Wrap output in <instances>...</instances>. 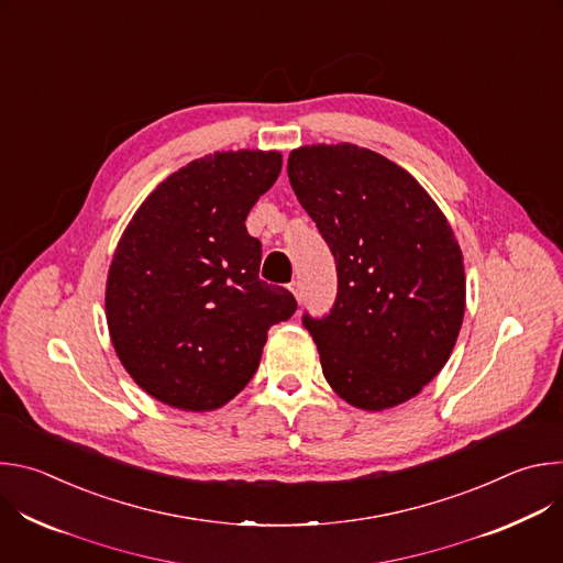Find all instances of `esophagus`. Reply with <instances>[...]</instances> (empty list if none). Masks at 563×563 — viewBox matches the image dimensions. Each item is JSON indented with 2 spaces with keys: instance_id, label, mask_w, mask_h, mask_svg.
Returning <instances> with one entry per match:
<instances>
[{
  "instance_id": "obj_1",
  "label": "esophagus",
  "mask_w": 563,
  "mask_h": 563,
  "mask_svg": "<svg viewBox=\"0 0 563 563\" xmlns=\"http://www.w3.org/2000/svg\"><path fill=\"white\" fill-rule=\"evenodd\" d=\"M289 291L296 296V300H300V298H302V285H300V280H291V283H289Z\"/></svg>"
}]
</instances>
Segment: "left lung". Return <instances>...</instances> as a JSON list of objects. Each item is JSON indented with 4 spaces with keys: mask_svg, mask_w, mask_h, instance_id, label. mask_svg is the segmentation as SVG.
<instances>
[{
    "mask_svg": "<svg viewBox=\"0 0 563 563\" xmlns=\"http://www.w3.org/2000/svg\"><path fill=\"white\" fill-rule=\"evenodd\" d=\"M287 176L336 261L330 313H302L328 383L361 410L406 404L443 369L463 323L452 227L406 169L350 142L291 151Z\"/></svg>",
    "mask_w": 563,
    "mask_h": 563,
    "instance_id": "1",
    "label": "left lung"
}]
</instances>
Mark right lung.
<instances>
[{
  "mask_svg": "<svg viewBox=\"0 0 563 563\" xmlns=\"http://www.w3.org/2000/svg\"><path fill=\"white\" fill-rule=\"evenodd\" d=\"M283 167L276 151L194 159L142 202L107 280V323L131 378L153 398L207 412L258 369L267 332L291 318L289 289L258 278L245 220Z\"/></svg>",
  "mask_w": 563,
  "mask_h": 563,
  "instance_id": "right-lung-1",
  "label": "right lung"
}]
</instances>
